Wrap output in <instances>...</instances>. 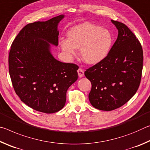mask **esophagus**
I'll list each match as a JSON object with an SVG mask.
<instances>
[{"label": "esophagus", "instance_id": "34e87169", "mask_svg": "<svg viewBox=\"0 0 150 150\" xmlns=\"http://www.w3.org/2000/svg\"><path fill=\"white\" fill-rule=\"evenodd\" d=\"M77 73H78L79 77L80 78L83 77V75H84V71H83L82 69H81V68H79V69L77 70Z\"/></svg>", "mask_w": 150, "mask_h": 150}]
</instances>
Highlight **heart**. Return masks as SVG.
I'll use <instances>...</instances> for the list:
<instances>
[{
  "label": "heart",
  "instance_id": "1",
  "mask_svg": "<svg viewBox=\"0 0 150 150\" xmlns=\"http://www.w3.org/2000/svg\"><path fill=\"white\" fill-rule=\"evenodd\" d=\"M67 39H62L59 45L66 56L72 58L76 50L88 65H96L103 61L110 52L113 43L111 32L99 26L84 22L72 27L67 34Z\"/></svg>",
  "mask_w": 150,
  "mask_h": 150
}]
</instances>
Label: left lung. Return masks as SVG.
<instances>
[{"label": "left lung", "mask_w": 150, "mask_h": 150, "mask_svg": "<svg viewBox=\"0 0 150 150\" xmlns=\"http://www.w3.org/2000/svg\"><path fill=\"white\" fill-rule=\"evenodd\" d=\"M118 38L105 59L86 70L92 88L91 105L100 110L120 107L135 95L140 84L143 50L138 40L125 24L111 20Z\"/></svg>", "instance_id": "8db88e82"}]
</instances>
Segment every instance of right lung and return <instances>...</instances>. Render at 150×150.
<instances>
[{
	"mask_svg": "<svg viewBox=\"0 0 150 150\" xmlns=\"http://www.w3.org/2000/svg\"><path fill=\"white\" fill-rule=\"evenodd\" d=\"M61 14L22 28L9 53V73L20 100L35 110L50 114L64 107L66 93L77 81L79 67L53 56L51 45H58Z\"/></svg>",
	"mask_w": 150,
	"mask_h": 150,
	"instance_id": "1",
	"label": "right lung"
}]
</instances>
